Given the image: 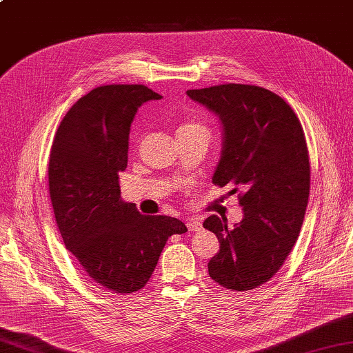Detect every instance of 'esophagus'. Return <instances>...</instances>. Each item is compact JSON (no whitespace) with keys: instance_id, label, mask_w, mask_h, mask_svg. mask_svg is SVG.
<instances>
[{"instance_id":"34e87169","label":"esophagus","mask_w":353,"mask_h":353,"mask_svg":"<svg viewBox=\"0 0 353 353\" xmlns=\"http://www.w3.org/2000/svg\"><path fill=\"white\" fill-rule=\"evenodd\" d=\"M186 228H188V231H191V232L200 231L202 230V223H200L199 219H190L188 222H186Z\"/></svg>"}]
</instances>
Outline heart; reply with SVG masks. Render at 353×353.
I'll list each match as a JSON object with an SVG mask.
<instances>
[{"label":"heart","instance_id":"obj_1","mask_svg":"<svg viewBox=\"0 0 353 353\" xmlns=\"http://www.w3.org/2000/svg\"><path fill=\"white\" fill-rule=\"evenodd\" d=\"M179 131H202V133L208 134V131H206V127L203 125L202 122L199 121H186L183 122L181 127H179Z\"/></svg>","mask_w":353,"mask_h":353}]
</instances>
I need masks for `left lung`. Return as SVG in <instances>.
I'll use <instances>...</instances> for the list:
<instances>
[{
  "label": "left lung",
  "instance_id": "obj_1",
  "mask_svg": "<svg viewBox=\"0 0 353 353\" xmlns=\"http://www.w3.org/2000/svg\"><path fill=\"white\" fill-rule=\"evenodd\" d=\"M186 94L222 121L212 183L240 191L245 214L232 230L214 214L203 222L220 243L210 277L226 289L251 291L280 271L299 240L310 191L305 131L291 105L263 87L220 84Z\"/></svg>",
  "mask_w": 353,
  "mask_h": 353
}]
</instances>
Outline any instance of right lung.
<instances>
[{
	"label": "right lung",
	"instance_id": "add662e5",
	"mask_svg": "<svg viewBox=\"0 0 353 353\" xmlns=\"http://www.w3.org/2000/svg\"><path fill=\"white\" fill-rule=\"evenodd\" d=\"M162 96L142 84L92 90L68 110L54 134L48 191L64 245L99 286L125 295L147 285L179 219L143 216L121 200L133 117Z\"/></svg>",
	"mask_w": 353,
	"mask_h": 353
}]
</instances>
